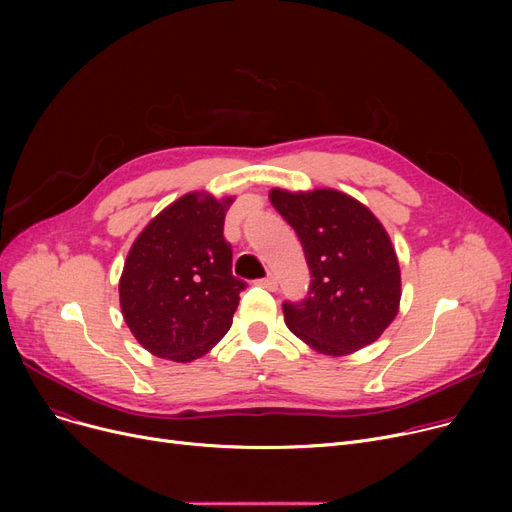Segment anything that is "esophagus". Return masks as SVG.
I'll list each match as a JSON object with an SVG mask.
<instances>
[{
	"label": "esophagus",
	"instance_id": "esophagus-1",
	"mask_svg": "<svg viewBox=\"0 0 512 512\" xmlns=\"http://www.w3.org/2000/svg\"><path fill=\"white\" fill-rule=\"evenodd\" d=\"M261 284H263L265 288L276 290V288H278V278H276V274H270V276H267V278H263V280H261Z\"/></svg>",
	"mask_w": 512,
	"mask_h": 512
}]
</instances>
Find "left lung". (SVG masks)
Masks as SVG:
<instances>
[{"mask_svg": "<svg viewBox=\"0 0 512 512\" xmlns=\"http://www.w3.org/2000/svg\"><path fill=\"white\" fill-rule=\"evenodd\" d=\"M270 199L297 232L311 272L305 299L282 303L288 330L334 357L378 340L400 301L398 259L384 226L359 201L330 188H274Z\"/></svg>", "mask_w": 512, "mask_h": 512, "instance_id": "8db88e82", "label": "left lung"}]
</instances>
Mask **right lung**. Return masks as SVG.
Instances as JSON below:
<instances>
[{"label":"right lung","mask_w":512,"mask_h":512,"mask_svg":"<svg viewBox=\"0 0 512 512\" xmlns=\"http://www.w3.org/2000/svg\"><path fill=\"white\" fill-rule=\"evenodd\" d=\"M230 203L184 195L134 240L120 278V307L134 338L155 357L195 361L232 326L247 282L232 274L224 236Z\"/></svg>","instance_id":"right-lung-1"}]
</instances>
